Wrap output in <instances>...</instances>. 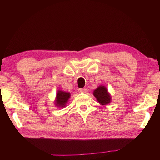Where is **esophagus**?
Returning <instances> with one entry per match:
<instances>
[{"label": "esophagus", "mask_w": 160, "mask_h": 160, "mask_svg": "<svg viewBox=\"0 0 160 160\" xmlns=\"http://www.w3.org/2000/svg\"><path fill=\"white\" fill-rule=\"evenodd\" d=\"M87 91V89H78V92L79 93H86Z\"/></svg>", "instance_id": "1"}]
</instances>
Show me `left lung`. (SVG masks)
Returning <instances> with one entry per match:
<instances>
[{
    "instance_id": "left-lung-1",
    "label": "left lung",
    "mask_w": 160,
    "mask_h": 160,
    "mask_svg": "<svg viewBox=\"0 0 160 160\" xmlns=\"http://www.w3.org/2000/svg\"><path fill=\"white\" fill-rule=\"evenodd\" d=\"M93 96L101 105H107L111 102V96L108 91L107 88L104 85L98 86L93 91Z\"/></svg>"
}]
</instances>
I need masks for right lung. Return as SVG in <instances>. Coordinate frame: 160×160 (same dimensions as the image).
I'll list each match as a JSON object with an SVG mask.
<instances>
[{"instance_id":"obj_1","label":"right lung","mask_w":160,"mask_h":160,"mask_svg":"<svg viewBox=\"0 0 160 160\" xmlns=\"http://www.w3.org/2000/svg\"><path fill=\"white\" fill-rule=\"evenodd\" d=\"M71 97V93L69 92L58 89L57 91V93L56 96V99L54 100V104L56 107L59 108L65 107L68 101Z\"/></svg>"}]
</instances>
